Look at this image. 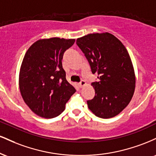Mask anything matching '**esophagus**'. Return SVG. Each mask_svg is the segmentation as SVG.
Listing matches in <instances>:
<instances>
[{"label":"esophagus","mask_w":156,"mask_h":156,"mask_svg":"<svg viewBox=\"0 0 156 156\" xmlns=\"http://www.w3.org/2000/svg\"><path fill=\"white\" fill-rule=\"evenodd\" d=\"M86 81L84 80H81L80 81V83H79V86H80V87H84V86L86 85Z\"/></svg>","instance_id":"esophagus-1"}]
</instances>
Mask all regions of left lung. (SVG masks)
I'll list each match as a JSON object with an SVG mask.
<instances>
[{"mask_svg": "<svg viewBox=\"0 0 156 156\" xmlns=\"http://www.w3.org/2000/svg\"><path fill=\"white\" fill-rule=\"evenodd\" d=\"M98 81L92 82L95 95L87 101L98 117L119 114L130 103L135 89V74L129 53L120 41L109 33L90 34L77 39Z\"/></svg>", "mask_w": 156, "mask_h": 156, "instance_id": "left-lung-1", "label": "left lung"}]
</instances>
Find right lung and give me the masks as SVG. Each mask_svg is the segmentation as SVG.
<instances>
[{"instance_id": "add662e5", "label": "right lung", "mask_w": 156, "mask_h": 156, "mask_svg": "<svg viewBox=\"0 0 156 156\" xmlns=\"http://www.w3.org/2000/svg\"><path fill=\"white\" fill-rule=\"evenodd\" d=\"M75 39H40L28 48L20 71L19 84L25 103L44 118L58 116L76 92L66 79L62 60Z\"/></svg>"}]
</instances>
